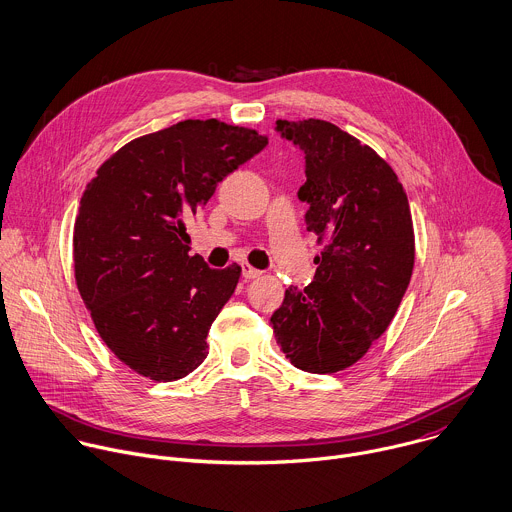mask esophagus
Here are the masks:
<instances>
[{
  "mask_svg": "<svg viewBox=\"0 0 512 512\" xmlns=\"http://www.w3.org/2000/svg\"><path fill=\"white\" fill-rule=\"evenodd\" d=\"M242 276H244L246 280H254V278L262 276V270H258V268L250 266V264H242Z\"/></svg>",
  "mask_w": 512,
  "mask_h": 512,
  "instance_id": "34e87169",
  "label": "esophagus"
}]
</instances>
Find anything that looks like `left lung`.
Here are the masks:
<instances>
[{"label":"left lung","instance_id":"1","mask_svg":"<svg viewBox=\"0 0 512 512\" xmlns=\"http://www.w3.org/2000/svg\"><path fill=\"white\" fill-rule=\"evenodd\" d=\"M276 132L304 154L298 198L324 250L314 280L290 286L270 324L296 368L332 374L360 360L400 306L414 268L410 206L394 170L338 126L278 120Z\"/></svg>","mask_w":512,"mask_h":512}]
</instances>
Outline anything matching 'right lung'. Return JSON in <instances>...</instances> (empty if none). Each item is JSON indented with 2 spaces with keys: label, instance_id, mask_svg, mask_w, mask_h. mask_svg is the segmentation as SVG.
Instances as JSON below:
<instances>
[{
  "label": "right lung",
  "instance_id": "add662e5",
  "mask_svg": "<svg viewBox=\"0 0 512 512\" xmlns=\"http://www.w3.org/2000/svg\"><path fill=\"white\" fill-rule=\"evenodd\" d=\"M266 144L256 130L184 120L120 148L86 186L76 284L106 346L138 374L172 382L208 356V330L242 268L190 256L186 224Z\"/></svg>",
  "mask_w": 512,
  "mask_h": 512
}]
</instances>
